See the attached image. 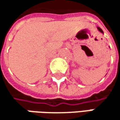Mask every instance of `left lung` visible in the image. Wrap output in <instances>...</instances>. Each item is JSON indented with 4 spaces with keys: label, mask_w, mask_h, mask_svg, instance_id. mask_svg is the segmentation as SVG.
Here are the masks:
<instances>
[{
    "label": "left lung",
    "mask_w": 120,
    "mask_h": 120,
    "mask_svg": "<svg viewBox=\"0 0 120 120\" xmlns=\"http://www.w3.org/2000/svg\"><path fill=\"white\" fill-rule=\"evenodd\" d=\"M98 30H99V32H101V33H104V32H103V31H102V30H101V29L100 27H98Z\"/></svg>",
    "instance_id": "1"
}]
</instances>
